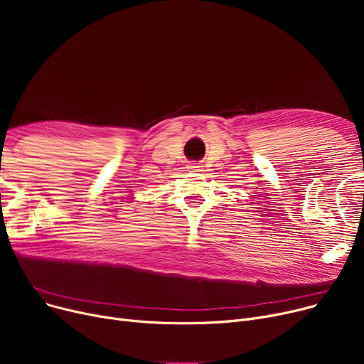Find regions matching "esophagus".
Masks as SVG:
<instances>
[{"label":"esophagus","mask_w":364,"mask_h":364,"mask_svg":"<svg viewBox=\"0 0 364 364\" xmlns=\"http://www.w3.org/2000/svg\"><path fill=\"white\" fill-rule=\"evenodd\" d=\"M187 168H188V171H192V172H198V171H200V169H199L200 166H199V165H195V164H190Z\"/></svg>","instance_id":"34e87169"}]
</instances>
